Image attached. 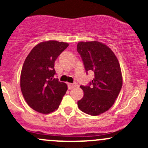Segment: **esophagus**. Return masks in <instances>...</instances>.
<instances>
[{
	"label": "esophagus",
	"instance_id": "obj_1",
	"mask_svg": "<svg viewBox=\"0 0 148 148\" xmlns=\"http://www.w3.org/2000/svg\"><path fill=\"white\" fill-rule=\"evenodd\" d=\"M77 86V84L76 83H73V84H71V83H68V88L69 89H73V88H74V87H76V86Z\"/></svg>",
	"mask_w": 148,
	"mask_h": 148
}]
</instances>
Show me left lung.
Returning a JSON list of instances; mask_svg holds the SVG:
<instances>
[{"label":"left lung","mask_w":148,"mask_h":148,"mask_svg":"<svg viewBox=\"0 0 148 148\" xmlns=\"http://www.w3.org/2000/svg\"><path fill=\"white\" fill-rule=\"evenodd\" d=\"M86 69L92 71L95 78L89 86H80L82 99L77 102L83 112L93 116L105 112L114 104L122 86L120 63L114 52L99 41H82L77 44Z\"/></svg>","instance_id":"8db88e82"}]
</instances>
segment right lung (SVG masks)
Instances as JSON below:
<instances>
[{
    "label": "right lung",
    "mask_w": 148,
    "mask_h": 148,
    "mask_svg": "<svg viewBox=\"0 0 148 148\" xmlns=\"http://www.w3.org/2000/svg\"><path fill=\"white\" fill-rule=\"evenodd\" d=\"M69 44L57 41L39 43L25 59L20 85L27 104L33 110L49 114L59 108L67 85L54 78V62Z\"/></svg>",
    "instance_id": "right-lung-1"
}]
</instances>
